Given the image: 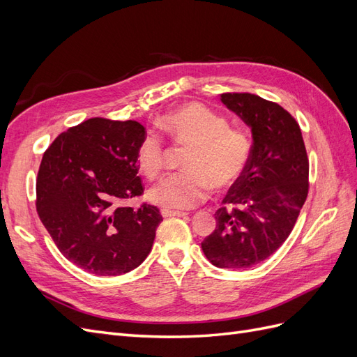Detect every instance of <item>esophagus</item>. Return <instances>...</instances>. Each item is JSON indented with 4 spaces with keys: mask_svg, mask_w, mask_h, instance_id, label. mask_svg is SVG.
<instances>
[{
    "mask_svg": "<svg viewBox=\"0 0 357 357\" xmlns=\"http://www.w3.org/2000/svg\"><path fill=\"white\" fill-rule=\"evenodd\" d=\"M189 213L186 211H177V210H169V208H164L162 210V215L164 218H171V215H178V218H186Z\"/></svg>",
    "mask_w": 357,
    "mask_h": 357,
    "instance_id": "34e87169",
    "label": "esophagus"
}]
</instances>
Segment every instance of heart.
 <instances>
[{
    "label": "heart",
    "mask_w": 357,
    "mask_h": 357,
    "mask_svg": "<svg viewBox=\"0 0 357 357\" xmlns=\"http://www.w3.org/2000/svg\"><path fill=\"white\" fill-rule=\"evenodd\" d=\"M158 126L176 143L189 146L183 167L159 180L149 198L164 208L188 210L207 199L210 188L226 190L243 176L252 153V139L243 126L229 125L225 116L202 104H186L162 116ZM137 164L149 178L165 167V143L149 132L137 149Z\"/></svg>",
    "instance_id": "b5f03b06"
}]
</instances>
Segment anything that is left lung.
Returning <instances> with one entry per match:
<instances>
[{"label":"left lung","instance_id":"8db88e82","mask_svg":"<svg viewBox=\"0 0 357 357\" xmlns=\"http://www.w3.org/2000/svg\"><path fill=\"white\" fill-rule=\"evenodd\" d=\"M219 96L252 128L253 146L201 247L215 266L250 268L277 252L294 229L308 195V156L298 122L282 105L248 92Z\"/></svg>","mask_w":357,"mask_h":357}]
</instances>
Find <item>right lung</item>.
I'll return each instance as SVG.
<instances>
[{
	"label": "right lung",
	"instance_id": "add662e5",
	"mask_svg": "<svg viewBox=\"0 0 357 357\" xmlns=\"http://www.w3.org/2000/svg\"><path fill=\"white\" fill-rule=\"evenodd\" d=\"M146 128L92 117L56 137L37 176L38 218L59 252L83 271L121 275L152 250L162 215L126 201L144 193L137 149Z\"/></svg>",
	"mask_w": 357,
	"mask_h": 357
}]
</instances>
